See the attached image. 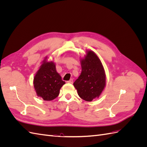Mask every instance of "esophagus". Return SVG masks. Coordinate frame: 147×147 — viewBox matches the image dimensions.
I'll list each match as a JSON object with an SVG mask.
<instances>
[{"label":"esophagus","instance_id":"esophagus-1","mask_svg":"<svg viewBox=\"0 0 147 147\" xmlns=\"http://www.w3.org/2000/svg\"><path fill=\"white\" fill-rule=\"evenodd\" d=\"M67 83H73V79L72 78H71L70 80H69V81H67Z\"/></svg>","mask_w":147,"mask_h":147}]
</instances>
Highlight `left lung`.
Segmentation results:
<instances>
[{
	"instance_id": "left-lung-1",
	"label": "left lung",
	"mask_w": 147,
	"mask_h": 147,
	"mask_svg": "<svg viewBox=\"0 0 147 147\" xmlns=\"http://www.w3.org/2000/svg\"><path fill=\"white\" fill-rule=\"evenodd\" d=\"M82 73L74 83L78 96L90 102L99 97L105 86V74L100 60L92 51H88L81 60Z\"/></svg>"
}]
</instances>
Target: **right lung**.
<instances>
[{
    "instance_id": "1",
    "label": "right lung",
    "mask_w": 147,
    "mask_h": 147,
    "mask_svg": "<svg viewBox=\"0 0 147 147\" xmlns=\"http://www.w3.org/2000/svg\"><path fill=\"white\" fill-rule=\"evenodd\" d=\"M34 78V86L38 96L52 100L58 96L61 88L65 83L56 72L53 62L44 60Z\"/></svg>"
}]
</instances>
